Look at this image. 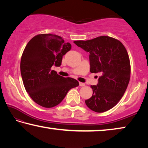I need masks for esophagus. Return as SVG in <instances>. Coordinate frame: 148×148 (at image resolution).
Masks as SVG:
<instances>
[{
    "mask_svg": "<svg viewBox=\"0 0 148 148\" xmlns=\"http://www.w3.org/2000/svg\"><path fill=\"white\" fill-rule=\"evenodd\" d=\"M79 85L80 87H84V86H86V84H85L84 83H82V82H79Z\"/></svg>",
    "mask_w": 148,
    "mask_h": 148,
    "instance_id": "34e87169",
    "label": "esophagus"
}]
</instances>
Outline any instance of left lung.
Returning a JSON list of instances; mask_svg holds the SVG:
<instances>
[{
    "mask_svg": "<svg viewBox=\"0 0 148 148\" xmlns=\"http://www.w3.org/2000/svg\"><path fill=\"white\" fill-rule=\"evenodd\" d=\"M74 43L89 53L90 72L101 74L97 86H91L92 97L85 102L95 112L108 111L118 103L129 83L131 64L127 49L118 40L108 36Z\"/></svg>",
    "mask_w": 148,
    "mask_h": 148,
    "instance_id": "left-lung-1",
    "label": "left lung"
}]
</instances>
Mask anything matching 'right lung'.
<instances>
[{"mask_svg":"<svg viewBox=\"0 0 148 148\" xmlns=\"http://www.w3.org/2000/svg\"><path fill=\"white\" fill-rule=\"evenodd\" d=\"M71 49V44L52 34L36 35L27 44L21 59V74L27 92L40 106H57L70 89L79 86L76 79L51 70L53 65L61 66L62 56Z\"/></svg>","mask_w":148,"mask_h":148,"instance_id":"obj_1","label":"right lung"}]
</instances>
